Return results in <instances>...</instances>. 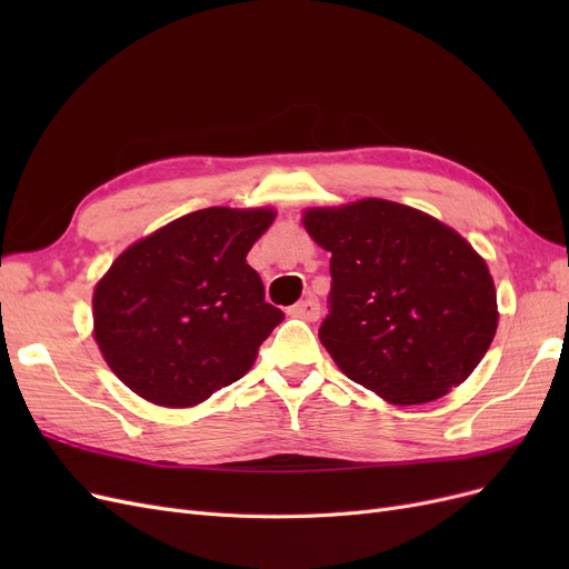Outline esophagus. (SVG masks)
Wrapping results in <instances>:
<instances>
[{
    "mask_svg": "<svg viewBox=\"0 0 569 569\" xmlns=\"http://www.w3.org/2000/svg\"><path fill=\"white\" fill-rule=\"evenodd\" d=\"M289 316H291V318H299V320L313 322V320H318V316H320V306H318L316 299H306V301H299L297 306H291V308H289Z\"/></svg>",
    "mask_w": 569,
    "mask_h": 569,
    "instance_id": "obj_1",
    "label": "esophagus"
}]
</instances>
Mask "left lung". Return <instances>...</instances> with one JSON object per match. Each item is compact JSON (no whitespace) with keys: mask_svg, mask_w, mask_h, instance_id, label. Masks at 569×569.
Returning <instances> with one entry per match:
<instances>
[{"mask_svg":"<svg viewBox=\"0 0 569 569\" xmlns=\"http://www.w3.org/2000/svg\"><path fill=\"white\" fill-rule=\"evenodd\" d=\"M301 222L332 253L320 341L349 380L393 406L437 401L468 380L498 327L493 278L468 239L375 197L313 206Z\"/></svg>","mask_w":569,"mask_h":569,"instance_id":"1","label":"left lung"}]
</instances>
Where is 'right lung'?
Here are the masks:
<instances>
[{
	"mask_svg": "<svg viewBox=\"0 0 569 569\" xmlns=\"http://www.w3.org/2000/svg\"><path fill=\"white\" fill-rule=\"evenodd\" d=\"M278 211L211 206L120 253L92 295V337L144 401L192 408L244 377L282 322L247 263Z\"/></svg>",
	"mask_w": 569,
	"mask_h": 569,
	"instance_id": "1",
	"label": "right lung"
}]
</instances>
